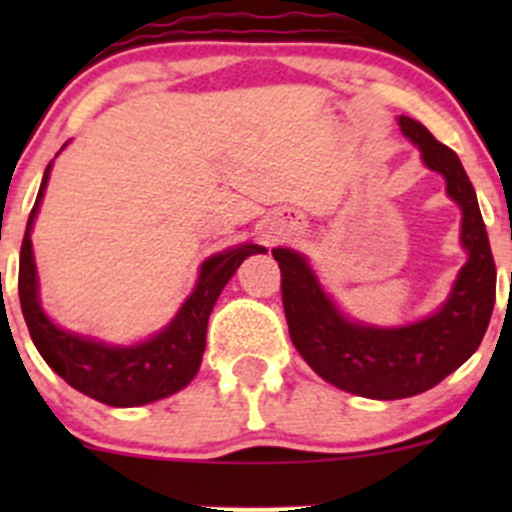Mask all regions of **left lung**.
Here are the masks:
<instances>
[{"label":"left lung","mask_w":512,"mask_h":512,"mask_svg":"<svg viewBox=\"0 0 512 512\" xmlns=\"http://www.w3.org/2000/svg\"><path fill=\"white\" fill-rule=\"evenodd\" d=\"M399 126L418 146L423 163L446 178V193L463 210L461 242L468 262L436 314L391 329L349 322L299 252L272 250L282 272L289 337L302 359L337 389L381 401L409 399L433 389L471 359L483 342L495 304L493 252L476 190L461 160L414 118L401 116Z\"/></svg>","instance_id":"left-lung-1"}]
</instances>
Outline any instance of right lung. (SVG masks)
<instances>
[{
    "instance_id": "1",
    "label": "right lung",
    "mask_w": 512,
    "mask_h": 512,
    "mask_svg": "<svg viewBox=\"0 0 512 512\" xmlns=\"http://www.w3.org/2000/svg\"><path fill=\"white\" fill-rule=\"evenodd\" d=\"M49 170L51 163L44 170V180L24 232L22 255H19V302L34 347L66 384L106 406L128 409L175 394L198 374L210 312L227 280L235 275L247 255L265 252V247L237 245L208 257L200 267L198 285L185 299L173 322L146 342L133 347H111L91 337L66 332L46 317L39 304V280H36L32 237H29L36 210L44 198Z\"/></svg>"
}]
</instances>
